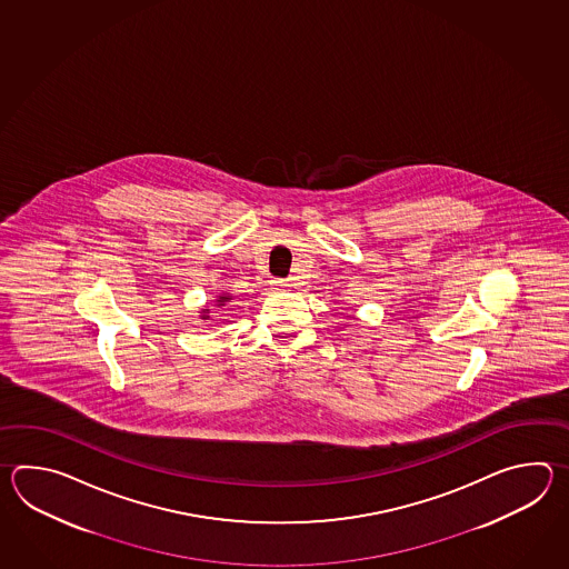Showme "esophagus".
I'll use <instances>...</instances> for the list:
<instances>
[{
	"instance_id": "obj_1",
	"label": "esophagus",
	"mask_w": 569,
	"mask_h": 569,
	"mask_svg": "<svg viewBox=\"0 0 569 569\" xmlns=\"http://www.w3.org/2000/svg\"><path fill=\"white\" fill-rule=\"evenodd\" d=\"M272 287H274V289L277 290H282V289H287V287H289V284H287V282H284V280H272Z\"/></svg>"
}]
</instances>
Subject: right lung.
<instances>
[{"label":"right lung","mask_w":569,"mask_h":569,"mask_svg":"<svg viewBox=\"0 0 569 569\" xmlns=\"http://www.w3.org/2000/svg\"><path fill=\"white\" fill-rule=\"evenodd\" d=\"M218 307H226V302H231V295H219L218 297ZM209 309H203V315H201V317H203V319H207V317H209Z\"/></svg>","instance_id":"add662e5"}]
</instances>
